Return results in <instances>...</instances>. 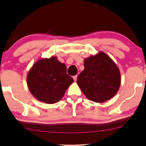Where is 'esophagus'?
<instances>
[{
  "label": "esophagus",
  "instance_id": "34e87169",
  "mask_svg": "<svg viewBox=\"0 0 146 146\" xmlns=\"http://www.w3.org/2000/svg\"><path fill=\"white\" fill-rule=\"evenodd\" d=\"M73 78H74V81H76L77 75H76V76H73Z\"/></svg>",
  "mask_w": 146,
  "mask_h": 146
}]
</instances>
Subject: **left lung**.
<instances>
[{
	"label": "left lung",
	"instance_id": "1",
	"mask_svg": "<svg viewBox=\"0 0 146 146\" xmlns=\"http://www.w3.org/2000/svg\"><path fill=\"white\" fill-rule=\"evenodd\" d=\"M77 84L91 101L102 103L114 97L120 85V71L108 55L100 52L84 59Z\"/></svg>",
	"mask_w": 146,
	"mask_h": 146
}]
</instances>
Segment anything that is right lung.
Here are the masks:
<instances>
[{
    "mask_svg": "<svg viewBox=\"0 0 146 146\" xmlns=\"http://www.w3.org/2000/svg\"><path fill=\"white\" fill-rule=\"evenodd\" d=\"M73 81V78L66 73V65L55 57L38 61L27 77L28 87L32 94L46 104H55L60 100Z\"/></svg>",
    "mask_w": 146,
    "mask_h": 146,
    "instance_id": "obj_1",
    "label": "right lung"
}]
</instances>
